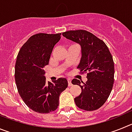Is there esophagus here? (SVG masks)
Masks as SVG:
<instances>
[{
  "label": "esophagus",
  "instance_id": "obj_1",
  "mask_svg": "<svg viewBox=\"0 0 132 132\" xmlns=\"http://www.w3.org/2000/svg\"><path fill=\"white\" fill-rule=\"evenodd\" d=\"M67 81H68V85L69 86H72V82H71V80L69 79H67Z\"/></svg>",
  "mask_w": 132,
  "mask_h": 132
}]
</instances>
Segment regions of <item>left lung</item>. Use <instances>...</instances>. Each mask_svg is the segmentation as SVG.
Masks as SVG:
<instances>
[{"label": "left lung", "instance_id": "8db88e82", "mask_svg": "<svg viewBox=\"0 0 132 132\" xmlns=\"http://www.w3.org/2000/svg\"><path fill=\"white\" fill-rule=\"evenodd\" d=\"M67 39L81 47V59L77 68L87 73V81L72 80L73 85L81 88V93L75 98L79 108L93 111L101 108L110 94L114 81V64L112 56L102 39L83 30H70L62 34Z\"/></svg>", "mask_w": 132, "mask_h": 132}]
</instances>
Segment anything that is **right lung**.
<instances>
[{
	"label": "right lung",
	"instance_id": "obj_1",
	"mask_svg": "<svg viewBox=\"0 0 132 132\" xmlns=\"http://www.w3.org/2000/svg\"><path fill=\"white\" fill-rule=\"evenodd\" d=\"M61 33H39L31 36L22 46L15 65V80L22 99L30 109L41 114L55 110L60 94L68 86L65 78L53 82L45 80L44 68L49 64L53 47Z\"/></svg>",
	"mask_w": 132,
	"mask_h": 132
}]
</instances>
